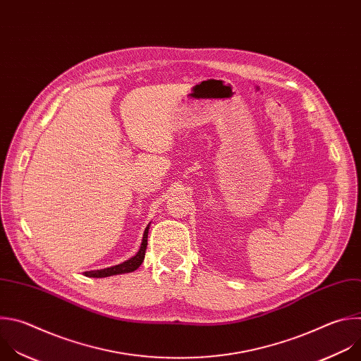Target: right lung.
Wrapping results in <instances>:
<instances>
[{"label":"right lung","mask_w":361,"mask_h":361,"mask_svg":"<svg viewBox=\"0 0 361 361\" xmlns=\"http://www.w3.org/2000/svg\"><path fill=\"white\" fill-rule=\"evenodd\" d=\"M148 231H149V225L147 226L145 232H143V239H142V245H140V249L139 252L130 257L129 260L121 263V264H116V266H112V267H106V269H101V270H91V271H85L84 274L88 276V277H108V276H114V274H121V273H129V271H133L136 270L143 259H145V250H147V246H148Z\"/></svg>","instance_id":"add662e5"}]
</instances>
